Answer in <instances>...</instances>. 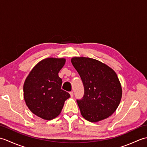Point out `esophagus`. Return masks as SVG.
<instances>
[{
  "mask_svg": "<svg viewBox=\"0 0 147 147\" xmlns=\"http://www.w3.org/2000/svg\"><path fill=\"white\" fill-rule=\"evenodd\" d=\"M69 93H70V95H71V97H73V95H74V94H73V92H69Z\"/></svg>",
  "mask_w": 147,
  "mask_h": 147,
  "instance_id": "34e87169",
  "label": "esophagus"
}]
</instances>
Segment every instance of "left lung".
Masks as SVG:
<instances>
[{"label":"left lung","instance_id":"1","mask_svg":"<svg viewBox=\"0 0 147 147\" xmlns=\"http://www.w3.org/2000/svg\"><path fill=\"white\" fill-rule=\"evenodd\" d=\"M71 62L84 86L83 98L76 100L82 116L92 123L109 117L117 109L122 97L116 73L94 59L73 57Z\"/></svg>","mask_w":147,"mask_h":147}]
</instances>
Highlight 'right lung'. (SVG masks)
Returning a JSON list of instances; mask_svg holds the SVG:
<instances>
[{"label":"right lung","instance_id":"1","mask_svg":"<svg viewBox=\"0 0 147 147\" xmlns=\"http://www.w3.org/2000/svg\"><path fill=\"white\" fill-rule=\"evenodd\" d=\"M65 62L64 58H47L39 62L27 76L23 86L26 104L34 114L52 120L60 114L69 93L61 89L58 73Z\"/></svg>","mask_w":147,"mask_h":147}]
</instances>
